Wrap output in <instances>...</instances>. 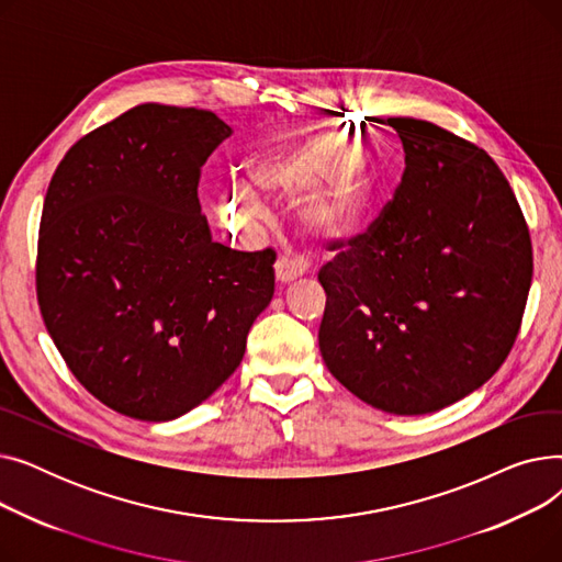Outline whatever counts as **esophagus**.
Returning a JSON list of instances; mask_svg holds the SVG:
<instances>
[{
    "label": "esophagus",
    "instance_id": "esophagus-1",
    "mask_svg": "<svg viewBox=\"0 0 562 562\" xmlns=\"http://www.w3.org/2000/svg\"><path fill=\"white\" fill-rule=\"evenodd\" d=\"M305 273V263L296 257L291 255H280L278 261H276V278L278 282L286 284V282H293L296 278H301Z\"/></svg>",
    "mask_w": 562,
    "mask_h": 562
}]
</instances>
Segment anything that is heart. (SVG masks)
Listing matches in <instances>:
<instances>
[{
    "label": "heart",
    "mask_w": 562,
    "mask_h": 562,
    "mask_svg": "<svg viewBox=\"0 0 562 562\" xmlns=\"http://www.w3.org/2000/svg\"><path fill=\"white\" fill-rule=\"evenodd\" d=\"M257 187L273 198L296 192L291 214L318 241H335L358 227L371 191L373 164L350 147V138L335 130L276 140L255 159ZM263 216L257 195L239 184L223 189L218 218L227 227L248 229Z\"/></svg>",
    "instance_id": "1"
}]
</instances>
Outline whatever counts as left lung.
I'll return each instance as SVG.
<instances>
[{"label":"left lung","mask_w":562,"mask_h":562,"mask_svg":"<svg viewBox=\"0 0 562 562\" xmlns=\"http://www.w3.org/2000/svg\"><path fill=\"white\" fill-rule=\"evenodd\" d=\"M405 170L378 218L333 250L318 282L330 373L392 415H426L506 362L533 278L521 206L494 159L417 117H387Z\"/></svg>","instance_id":"obj_1"}]
</instances>
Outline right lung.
Masks as SVG:
<instances>
[{
	"mask_svg": "<svg viewBox=\"0 0 562 562\" xmlns=\"http://www.w3.org/2000/svg\"><path fill=\"white\" fill-rule=\"evenodd\" d=\"M232 134L212 111L138 104L81 136L45 195L36 296L72 375L106 407L170 422L241 364L276 291V250L212 241L202 166Z\"/></svg>",
	"mask_w": 562,
	"mask_h": 562,
	"instance_id": "1",
	"label": "right lung"
}]
</instances>
